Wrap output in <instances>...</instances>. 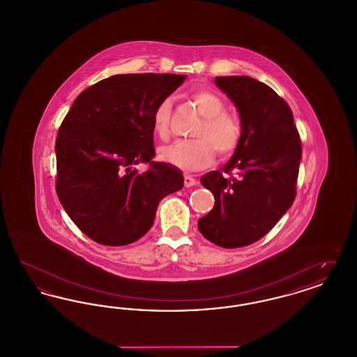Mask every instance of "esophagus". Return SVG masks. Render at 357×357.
<instances>
[{"label":"esophagus","instance_id":"obj_1","mask_svg":"<svg viewBox=\"0 0 357 357\" xmlns=\"http://www.w3.org/2000/svg\"><path fill=\"white\" fill-rule=\"evenodd\" d=\"M197 185V181L192 178V176H190V175H185V186L186 187H192Z\"/></svg>","mask_w":357,"mask_h":357}]
</instances>
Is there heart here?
Wrapping results in <instances>:
<instances>
[{
  "instance_id": "1",
  "label": "heart",
  "mask_w": 357,
  "mask_h": 357,
  "mask_svg": "<svg viewBox=\"0 0 357 357\" xmlns=\"http://www.w3.org/2000/svg\"><path fill=\"white\" fill-rule=\"evenodd\" d=\"M191 100L204 116L194 131L197 139L175 140L163 146L158 150V158L181 170L198 171L214 162V149L221 156L234 153L239 146L242 130L237 118L225 112L226 104L217 93L199 89L191 93ZM170 111V99L162 100L153 109V132L162 139L169 136Z\"/></svg>"
}]
</instances>
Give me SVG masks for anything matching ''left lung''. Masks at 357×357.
Here are the masks:
<instances>
[{
    "label": "left lung",
    "mask_w": 357,
    "mask_h": 357,
    "mask_svg": "<svg viewBox=\"0 0 357 357\" xmlns=\"http://www.w3.org/2000/svg\"><path fill=\"white\" fill-rule=\"evenodd\" d=\"M215 85L236 105L242 135L221 171L201 178L215 204L198 229L234 249L261 239L290 208L303 150L290 107L271 86L249 76H218Z\"/></svg>",
    "instance_id": "8db88e82"
}]
</instances>
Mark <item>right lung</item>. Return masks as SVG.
<instances>
[{
	"instance_id": "add662e5",
	"label": "right lung",
	"mask_w": 357,
	"mask_h": 357,
	"mask_svg": "<svg viewBox=\"0 0 357 357\" xmlns=\"http://www.w3.org/2000/svg\"><path fill=\"white\" fill-rule=\"evenodd\" d=\"M185 75H115L84 89L56 139V191L70 220L98 243L123 246L153 226L159 202L183 187L174 166L153 163V114ZM151 162L139 173L135 165Z\"/></svg>"
}]
</instances>
